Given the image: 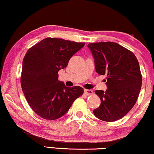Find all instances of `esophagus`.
I'll return each mask as SVG.
<instances>
[{
  "label": "esophagus",
  "instance_id": "34e87169",
  "mask_svg": "<svg viewBox=\"0 0 154 154\" xmlns=\"http://www.w3.org/2000/svg\"><path fill=\"white\" fill-rule=\"evenodd\" d=\"M84 93L86 95H91L93 94V91L92 90H84Z\"/></svg>",
  "mask_w": 154,
  "mask_h": 154
}]
</instances>
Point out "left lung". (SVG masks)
<instances>
[{
  "mask_svg": "<svg viewBox=\"0 0 154 154\" xmlns=\"http://www.w3.org/2000/svg\"><path fill=\"white\" fill-rule=\"evenodd\" d=\"M96 71L106 75L107 89L96 90L100 105L93 111L96 118L114 122L124 117L136 103L142 84L140 66L134 54L119 44L100 42L88 45Z\"/></svg>",
  "mask_w": 154,
  "mask_h": 154,
  "instance_id": "1",
  "label": "left lung"
}]
</instances>
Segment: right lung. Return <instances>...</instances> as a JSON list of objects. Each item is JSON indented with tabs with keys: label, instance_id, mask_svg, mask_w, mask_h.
Masks as SVG:
<instances>
[{
	"label": "right lung",
	"instance_id": "1",
	"mask_svg": "<svg viewBox=\"0 0 154 154\" xmlns=\"http://www.w3.org/2000/svg\"><path fill=\"white\" fill-rule=\"evenodd\" d=\"M84 43L46 38L27 51L23 60L21 85L27 102L43 119H57L69 110L83 94L79 86L68 88L58 80V71L66 68L71 57Z\"/></svg>",
	"mask_w": 154,
	"mask_h": 154
}]
</instances>
